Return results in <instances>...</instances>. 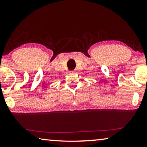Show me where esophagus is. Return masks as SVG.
<instances>
[{"label":"esophagus","instance_id":"1","mask_svg":"<svg viewBox=\"0 0 147 147\" xmlns=\"http://www.w3.org/2000/svg\"><path fill=\"white\" fill-rule=\"evenodd\" d=\"M70 73H74V71H70Z\"/></svg>","mask_w":147,"mask_h":147}]
</instances>
